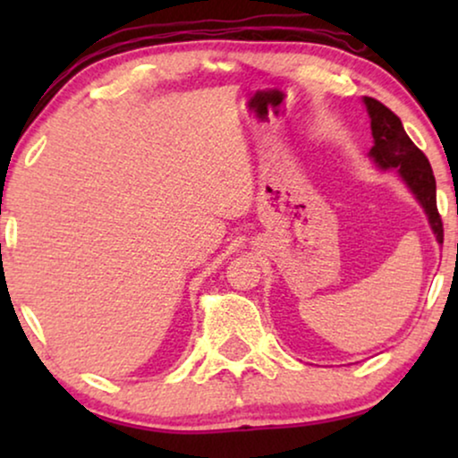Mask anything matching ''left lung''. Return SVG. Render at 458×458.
<instances>
[{
  "mask_svg": "<svg viewBox=\"0 0 458 458\" xmlns=\"http://www.w3.org/2000/svg\"><path fill=\"white\" fill-rule=\"evenodd\" d=\"M375 146L371 148L373 160L381 168H398L400 177L406 181L419 202L428 212L431 229L437 242H444V225L436 204V177L431 165L421 149L411 141L403 127V121L375 98H365Z\"/></svg>",
  "mask_w": 458,
  "mask_h": 458,
  "instance_id": "1",
  "label": "left lung"
}]
</instances>
